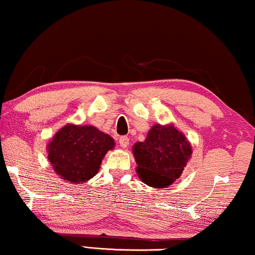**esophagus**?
I'll return each instance as SVG.
<instances>
[{"instance_id":"esophagus-1","label":"esophagus","mask_w":255,"mask_h":255,"mask_svg":"<svg viewBox=\"0 0 255 255\" xmlns=\"http://www.w3.org/2000/svg\"><path fill=\"white\" fill-rule=\"evenodd\" d=\"M119 143H120V146L124 147V149H126V147L129 145V138L127 136H121L119 138Z\"/></svg>"}]
</instances>
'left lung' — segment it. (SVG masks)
<instances>
[{
    "label": "left lung",
    "instance_id": "1",
    "mask_svg": "<svg viewBox=\"0 0 255 255\" xmlns=\"http://www.w3.org/2000/svg\"><path fill=\"white\" fill-rule=\"evenodd\" d=\"M140 180L149 187L166 188L181 176L191 157L192 147L173 125H154L144 142L132 146Z\"/></svg>",
    "mask_w": 255,
    "mask_h": 255
}]
</instances>
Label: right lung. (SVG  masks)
<instances>
[{
  "label": "right lung",
  "instance_id": "add662e5",
  "mask_svg": "<svg viewBox=\"0 0 255 255\" xmlns=\"http://www.w3.org/2000/svg\"><path fill=\"white\" fill-rule=\"evenodd\" d=\"M115 139L94 126L68 124L48 144V159L57 175L70 183L82 184L100 170Z\"/></svg>",
  "mask_w": 255,
  "mask_h": 255
}]
</instances>
